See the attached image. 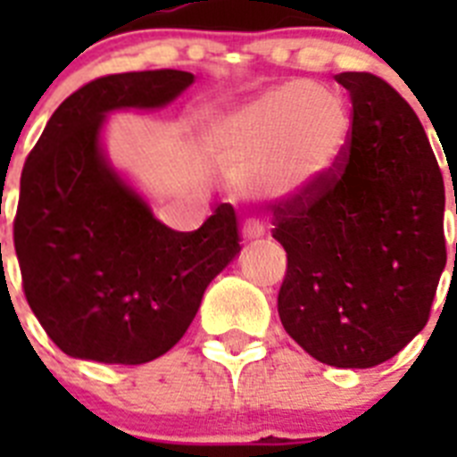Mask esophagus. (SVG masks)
Returning a JSON list of instances; mask_svg holds the SVG:
<instances>
[{"mask_svg":"<svg viewBox=\"0 0 457 457\" xmlns=\"http://www.w3.org/2000/svg\"><path fill=\"white\" fill-rule=\"evenodd\" d=\"M263 236H265V226L256 220H249L247 224H245V228H242V237H245L247 242L261 240Z\"/></svg>","mask_w":457,"mask_h":457,"instance_id":"1","label":"esophagus"}]
</instances>
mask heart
I'll return each mask as SVG.
<instances>
[{
  "label": "heart",
  "instance_id": "obj_1",
  "mask_svg": "<svg viewBox=\"0 0 457 457\" xmlns=\"http://www.w3.org/2000/svg\"><path fill=\"white\" fill-rule=\"evenodd\" d=\"M348 132V112L337 93L293 82L215 116L205 125V141L245 192L286 201L325 179Z\"/></svg>",
  "mask_w": 457,
  "mask_h": 457
}]
</instances>
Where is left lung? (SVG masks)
I'll list each match as a JSON object with an SVG mask.
<instances>
[{
  "label": "left lung",
  "instance_id": "left-lung-1",
  "mask_svg": "<svg viewBox=\"0 0 457 457\" xmlns=\"http://www.w3.org/2000/svg\"><path fill=\"white\" fill-rule=\"evenodd\" d=\"M337 82L353 100L337 173L272 205V237L288 256L277 306L311 357L370 369L430 318L446 265L444 179L401 93L370 72H341Z\"/></svg>",
  "mask_w": 457,
  "mask_h": 457
}]
</instances>
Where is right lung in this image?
<instances>
[{
	"instance_id": "1",
	"label": "right lung",
	"mask_w": 457,
	"mask_h": 457,
	"mask_svg": "<svg viewBox=\"0 0 457 457\" xmlns=\"http://www.w3.org/2000/svg\"><path fill=\"white\" fill-rule=\"evenodd\" d=\"M192 82L169 68L93 79L59 104L24 162L13 221L24 297L68 357L137 366L169 353L240 253L233 205L173 231L100 141L109 112L164 107Z\"/></svg>"
}]
</instances>
